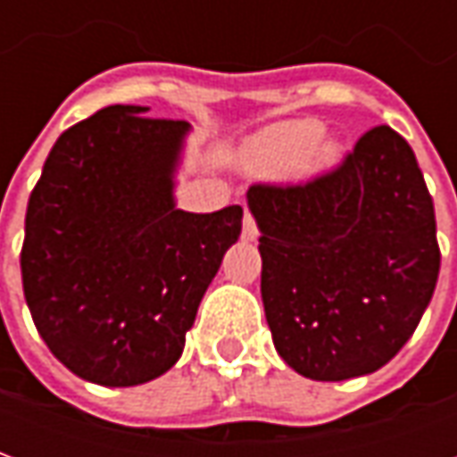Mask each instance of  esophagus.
<instances>
[{
	"instance_id": "34e87169",
	"label": "esophagus",
	"mask_w": 457,
	"mask_h": 457,
	"mask_svg": "<svg viewBox=\"0 0 457 457\" xmlns=\"http://www.w3.org/2000/svg\"><path fill=\"white\" fill-rule=\"evenodd\" d=\"M259 237V228L257 222H254V218L249 215V212H245V225H242V239H247V242H254V239Z\"/></svg>"
}]
</instances>
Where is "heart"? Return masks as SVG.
Returning <instances> with one entry per match:
<instances>
[{"label":"heart","instance_id":"heart-1","mask_svg":"<svg viewBox=\"0 0 457 457\" xmlns=\"http://www.w3.org/2000/svg\"><path fill=\"white\" fill-rule=\"evenodd\" d=\"M337 144L316 120L277 121L242 146V166L254 176H316L337 161Z\"/></svg>","mask_w":457,"mask_h":457}]
</instances>
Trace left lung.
Instances as JSON below:
<instances>
[{
  "mask_svg": "<svg viewBox=\"0 0 457 457\" xmlns=\"http://www.w3.org/2000/svg\"><path fill=\"white\" fill-rule=\"evenodd\" d=\"M262 301L277 353L316 382L377 372L431 303L441 269L431 193L411 146L374 127L330 173L257 183Z\"/></svg>",
  "mask_w": 457,
  "mask_h": 457,
  "instance_id": "1",
  "label": "left lung"
}]
</instances>
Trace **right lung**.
Segmentation results:
<instances>
[{
	"label": "right lung",
	"mask_w": 457,
	"mask_h": 457,
	"mask_svg": "<svg viewBox=\"0 0 457 457\" xmlns=\"http://www.w3.org/2000/svg\"><path fill=\"white\" fill-rule=\"evenodd\" d=\"M112 104L65 129L26 208L24 296L61 362L134 386L179 362L242 208L186 212L173 186L188 121Z\"/></svg>",
	"instance_id": "1"
}]
</instances>
